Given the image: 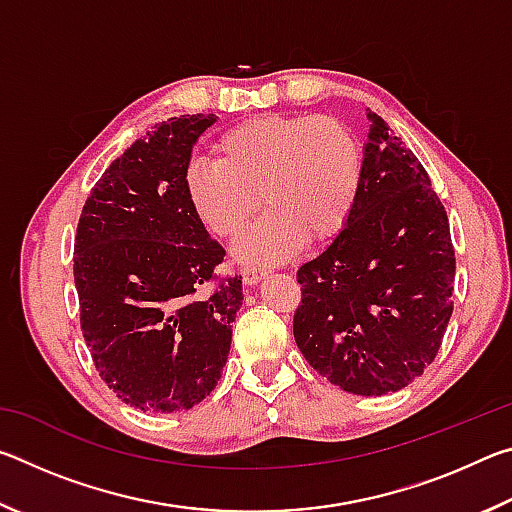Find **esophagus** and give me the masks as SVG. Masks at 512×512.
Listing matches in <instances>:
<instances>
[{"label":"esophagus","mask_w":512,"mask_h":512,"mask_svg":"<svg viewBox=\"0 0 512 512\" xmlns=\"http://www.w3.org/2000/svg\"><path fill=\"white\" fill-rule=\"evenodd\" d=\"M264 275H266V268L264 266H246L244 271H241V277H244V282L250 284V287H253V284H257L259 280H262Z\"/></svg>","instance_id":"34e87169"}]
</instances>
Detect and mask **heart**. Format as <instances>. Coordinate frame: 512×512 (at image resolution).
Listing matches in <instances>:
<instances>
[{"mask_svg": "<svg viewBox=\"0 0 512 512\" xmlns=\"http://www.w3.org/2000/svg\"><path fill=\"white\" fill-rule=\"evenodd\" d=\"M361 144L343 121L318 115H262L214 142V162L194 160L183 187L196 219L214 237L237 239L257 212H268L237 248L244 262H280L302 239L339 235L357 205Z\"/></svg>", "mask_w": 512, "mask_h": 512, "instance_id": "heart-1", "label": "heart"}]
</instances>
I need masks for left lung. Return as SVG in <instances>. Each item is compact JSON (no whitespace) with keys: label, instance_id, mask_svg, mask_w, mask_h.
I'll return each mask as SVG.
<instances>
[{"label":"left lung","instance_id":"1","mask_svg":"<svg viewBox=\"0 0 512 512\" xmlns=\"http://www.w3.org/2000/svg\"><path fill=\"white\" fill-rule=\"evenodd\" d=\"M350 221L298 268L293 336L318 375L354 395L402 391L436 359L452 318L456 257L429 173L368 110Z\"/></svg>","mask_w":512,"mask_h":512}]
</instances>
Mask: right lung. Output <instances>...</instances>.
I'll return each instance as SVG.
<instances>
[{
    "label": "right lung",
    "mask_w": 512,
    "mask_h": 512,
    "mask_svg": "<svg viewBox=\"0 0 512 512\" xmlns=\"http://www.w3.org/2000/svg\"><path fill=\"white\" fill-rule=\"evenodd\" d=\"M214 121L171 117L133 142L92 187L76 228L83 339L108 388L140 411H187L214 391L244 300L241 275H216L225 250L183 187L192 146Z\"/></svg>",
    "instance_id": "right-lung-1"
}]
</instances>
